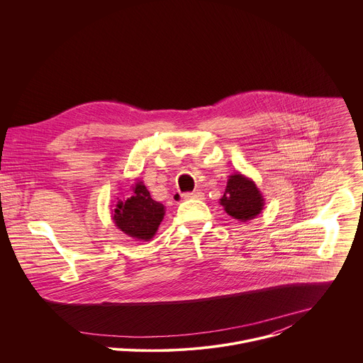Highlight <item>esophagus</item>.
Returning a JSON list of instances; mask_svg holds the SVG:
<instances>
[{"label":"esophagus","mask_w":363,"mask_h":363,"mask_svg":"<svg viewBox=\"0 0 363 363\" xmlns=\"http://www.w3.org/2000/svg\"><path fill=\"white\" fill-rule=\"evenodd\" d=\"M183 199H184V200H190V199L203 200V199H204V194H203L200 190H196V191H193V193H184V194H183Z\"/></svg>","instance_id":"esophagus-1"}]
</instances>
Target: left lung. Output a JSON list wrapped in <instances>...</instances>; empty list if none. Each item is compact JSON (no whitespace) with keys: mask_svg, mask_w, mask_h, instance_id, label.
Segmentation results:
<instances>
[{"mask_svg":"<svg viewBox=\"0 0 363 363\" xmlns=\"http://www.w3.org/2000/svg\"><path fill=\"white\" fill-rule=\"evenodd\" d=\"M228 215L240 222L255 219L264 208V197L257 184L242 173L229 176L223 197L219 200Z\"/></svg>","mask_w":363,"mask_h":363,"instance_id":"1","label":"left lung"}]
</instances>
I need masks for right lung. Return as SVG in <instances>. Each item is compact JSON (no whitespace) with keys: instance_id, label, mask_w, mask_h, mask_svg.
<instances>
[{"instance_id":"add662e5","label":"right lung","mask_w":363,"mask_h":363,"mask_svg":"<svg viewBox=\"0 0 363 363\" xmlns=\"http://www.w3.org/2000/svg\"><path fill=\"white\" fill-rule=\"evenodd\" d=\"M164 216V206L151 199L144 182L138 180L133 186V196L118 200L111 211L114 225L127 236L148 242L157 232Z\"/></svg>"}]
</instances>
